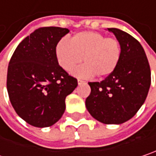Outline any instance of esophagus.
I'll return each instance as SVG.
<instances>
[{
  "label": "esophagus",
  "mask_w": 156,
  "mask_h": 156,
  "mask_svg": "<svg viewBox=\"0 0 156 156\" xmlns=\"http://www.w3.org/2000/svg\"><path fill=\"white\" fill-rule=\"evenodd\" d=\"M77 82H78V84H79V85H80V84H83V83H85L84 81L81 80V79H78V80H77Z\"/></svg>",
  "instance_id": "34e87169"
}]
</instances>
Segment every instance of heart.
Listing matches in <instances>:
<instances>
[{"label":"heart","instance_id":"1","mask_svg":"<svg viewBox=\"0 0 156 156\" xmlns=\"http://www.w3.org/2000/svg\"><path fill=\"white\" fill-rule=\"evenodd\" d=\"M56 57L59 66L67 72L83 59L85 65L73 72L75 75L104 78L116 69L121 58V46L115 38L85 31L74 34L71 41L60 40L56 46Z\"/></svg>","mask_w":156,"mask_h":156}]
</instances>
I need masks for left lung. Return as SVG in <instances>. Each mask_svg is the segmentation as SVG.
<instances>
[{
  "instance_id": "left-lung-1",
  "label": "left lung",
  "mask_w": 156,
  "mask_h": 156,
  "mask_svg": "<svg viewBox=\"0 0 156 156\" xmlns=\"http://www.w3.org/2000/svg\"><path fill=\"white\" fill-rule=\"evenodd\" d=\"M121 46L116 69L100 83H89L91 91L85 105L91 116L105 124L131 119L144 104L151 84V71L139 41L117 28H107Z\"/></svg>"
}]
</instances>
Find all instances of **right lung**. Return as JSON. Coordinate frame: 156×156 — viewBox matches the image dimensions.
<instances>
[{
    "mask_svg": "<svg viewBox=\"0 0 156 156\" xmlns=\"http://www.w3.org/2000/svg\"><path fill=\"white\" fill-rule=\"evenodd\" d=\"M67 28L41 27L23 40L8 66L7 90L18 116L32 126L56 123L66 109V98L77 80L58 65L56 46Z\"/></svg>",
    "mask_w": 156,
    "mask_h": 156,
    "instance_id": "1",
    "label": "right lung"
}]
</instances>
